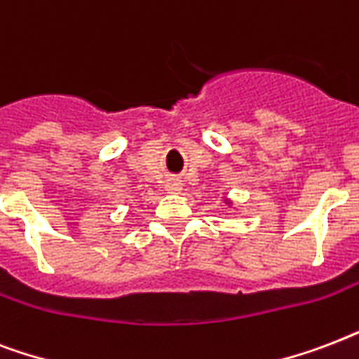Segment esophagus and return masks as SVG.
I'll use <instances>...</instances> for the list:
<instances>
[{"label":"esophagus","mask_w":359,"mask_h":359,"mask_svg":"<svg viewBox=\"0 0 359 359\" xmlns=\"http://www.w3.org/2000/svg\"><path fill=\"white\" fill-rule=\"evenodd\" d=\"M180 189H182V182H180V180H176V177L168 180V183H166V191H170V193H177Z\"/></svg>","instance_id":"esophagus-1"}]
</instances>
